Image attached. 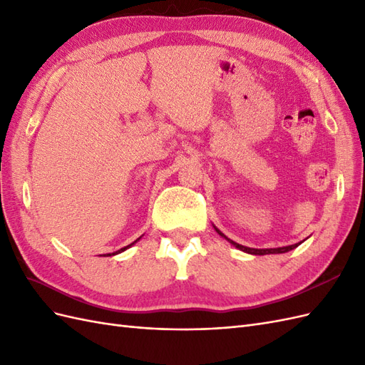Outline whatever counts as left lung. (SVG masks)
Listing matches in <instances>:
<instances>
[{
	"label": "left lung",
	"instance_id": "8db88e82",
	"mask_svg": "<svg viewBox=\"0 0 365 365\" xmlns=\"http://www.w3.org/2000/svg\"><path fill=\"white\" fill-rule=\"evenodd\" d=\"M216 231L217 233L220 235V236H224L222 233H220V231L216 228ZM227 240H230L227 236H224ZM230 244H233L236 248H239V250H242V251H245V252H248V254H256V256H263V254H280V252H286V251H291V250H294V248H297L298 245L300 244H295V245H289V247H282V248H267V250H256V248H248V247H244V245H239V244H236V242H233V240H230Z\"/></svg>",
	"mask_w": 365,
	"mask_h": 365
}]
</instances>
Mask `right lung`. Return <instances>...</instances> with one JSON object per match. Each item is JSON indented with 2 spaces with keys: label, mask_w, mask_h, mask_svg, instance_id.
Listing matches in <instances>:
<instances>
[{
  "label": "right lung",
  "mask_w": 365,
  "mask_h": 365,
  "mask_svg": "<svg viewBox=\"0 0 365 365\" xmlns=\"http://www.w3.org/2000/svg\"><path fill=\"white\" fill-rule=\"evenodd\" d=\"M137 240H138V239H137ZM137 240H135V242H137ZM135 242H132V244H130V245H134V244H135ZM130 245H128V247H125V248H121V250H118V251H115V252H113V254H118V252H121V251H125V250H128V248H129ZM108 256H111V254H108Z\"/></svg>",
  "instance_id": "1"
}]
</instances>
